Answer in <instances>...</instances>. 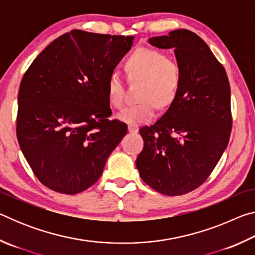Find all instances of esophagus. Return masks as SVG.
Returning <instances> with one entry per match:
<instances>
[{
  "mask_svg": "<svg viewBox=\"0 0 255 255\" xmlns=\"http://www.w3.org/2000/svg\"><path fill=\"white\" fill-rule=\"evenodd\" d=\"M138 129H139V128H138L137 125H132V124L128 125V131L129 132H137Z\"/></svg>",
  "mask_w": 255,
  "mask_h": 255,
  "instance_id": "1",
  "label": "esophagus"
}]
</instances>
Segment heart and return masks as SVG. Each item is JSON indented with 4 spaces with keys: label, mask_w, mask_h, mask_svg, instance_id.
I'll use <instances>...</instances> for the list:
<instances>
[{
    "label": "heart",
    "mask_w": 255,
    "mask_h": 255,
    "mask_svg": "<svg viewBox=\"0 0 255 255\" xmlns=\"http://www.w3.org/2000/svg\"><path fill=\"white\" fill-rule=\"evenodd\" d=\"M126 72L131 80H143L140 100L119 112L118 119L127 124L150 122L158 107H167L174 101L181 85V67L173 59L150 48H138L126 62ZM107 96L110 105L122 108L125 103L124 83L117 74L108 80Z\"/></svg>",
    "instance_id": "heart-1"
}]
</instances>
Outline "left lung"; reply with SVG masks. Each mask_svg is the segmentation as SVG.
<instances>
[{
  "label": "left lung",
  "instance_id": "1",
  "mask_svg": "<svg viewBox=\"0 0 255 255\" xmlns=\"http://www.w3.org/2000/svg\"><path fill=\"white\" fill-rule=\"evenodd\" d=\"M148 44L174 49L181 85L156 123L139 129L144 148L136 159L140 178L166 196H181L205 182L222 157L232 129L231 88L208 45L187 29L152 37Z\"/></svg>",
  "mask_w": 255,
  "mask_h": 255
}]
</instances>
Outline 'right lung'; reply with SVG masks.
<instances>
[{"label":"right lung","instance_id":"right-lung-1","mask_svg":"<svg viewBox=\"0 0 255 255\" xmlns=\"http://www.w3.org/2000/svg\"><path fill=\"white\" fill-rule=\"evenodd\" d=\"M133 39L73 30L47 46L25 72L16 137L47 188L75 195L91 187L127 133L126 124L108 120L107 85Z\"/></svg>","mask_w":255,"mask_h":255}]
</instances>
